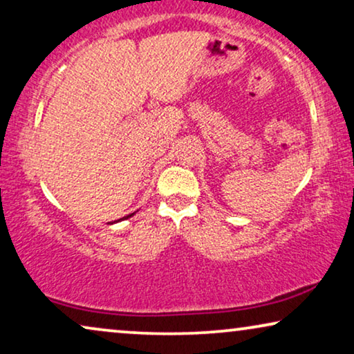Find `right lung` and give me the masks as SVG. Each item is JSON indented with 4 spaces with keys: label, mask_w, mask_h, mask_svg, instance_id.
Returning <instances> with one entry per match:
<instances>
[{
    "label": "right lung",
    "mask_w": 354,
    "mask_h": 354,
    "mask_svg": "<svg viewBox=\"0 0 354 354\" xmlns=\"http://www.w3.org/2000/svg\"><path fill=\"white\" fill-rule=\"evenodd\" d=\"M134 215V213H129L128 216H123V218H120V220H117V221H122V220H128V218H131ZM117 221H113V223H117ZM109 225H112V223H109Z\"/></svg>",
    "instance_id": "right-lung-1"
}]
</instances>
